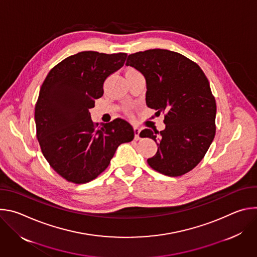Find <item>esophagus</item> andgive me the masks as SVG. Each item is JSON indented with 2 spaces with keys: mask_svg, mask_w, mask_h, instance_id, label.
<instances>
[{
  "mask_svg": "<svg viewBox=\"0 0 257 257\" xmlns=\"http://www.w3.org/2000/svg\"><path fill=\"white\" fill-rule=\"evenodd\" d=\"M139 133H140V128L138 127H134V134H135V139L138 140L140 137H139Z\"/></svg>",
  "mask_w": 257,
  "mask_h": 257,
  "instance_id": "obj_1",
  "label": "esophagus"
}]
</instances>
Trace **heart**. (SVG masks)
I'll return each instance as SVG.
<instances>
[{"instance_id": "heart-1", "label": "heart", "mask_w": 257, "mask_h": 257, "mask_svg": "<svg viewBox=\"0 0 257 257\" xmlns=\"http://www.w3.org/2000/svg\"><path fill=\"white\" fill-rule=\"evenodd\" d=\"M129 71H132V70H129Z\"/></svg>"}]
</instances>
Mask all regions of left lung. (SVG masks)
<instances>
[{"instance_id":"1","label":"left lung","mask_w":257,"mask_h":257,"mask_svg":"<svg viewBox=\"0 0 257 257\" xmlns=\"http://www.w3.org/2000/svg\"><path fill=\"white\" fill-rule=\"evenodd\" d=\"M126 65L145 78L146 105L166 113L163 131L144 129L139 134L159 146L149 165L170 177L191 171L215 134L216 104L203 71L181 54L162 49L131 54Z\"/></svg>"}]
</instances>
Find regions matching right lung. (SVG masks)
Listing matches in <instances>:
<instances>
[{
  "mask_svg": "<svg viewBox=\"0 0 257 257\" xmlns=\"http://www.w3.org/2000/svg\"><path fill=\"white\" fill-rule=\"evenodd\" d=\"M126 58L125 53L80 52L55 66L41 87L34 112L36 137L48 163L69 182L95 179L118 146L134 138L133 127L123 119L100 123L96 129L90 117L105 79Z\"/></svg>",
  "mask_w": 257,
  "mask_h": 257,
  "instance_id": "1",
  "label": "right lung"
}]
</instances>
